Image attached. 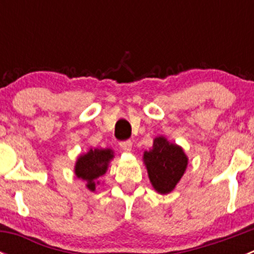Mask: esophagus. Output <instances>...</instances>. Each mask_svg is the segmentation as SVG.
<instances>
[{
  "label": "esophagus",
  "mask_w": 254,
  "mask_h": 254,
  "mask_svg": "<svg viewBox=\"0 0 254 254\" xmlns=\"http://www.w3.org/2000/svg\"><path fill=\"white\" fill-rule=\"evenodd\" d=\"M120 148L125 152H130L132 148V142L130 140H127V141H122L120 142Z\"/></svg>",
  "instance_id": "obj_1"
}]
</instances>
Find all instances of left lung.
<instances>
[{
  "label": "left lung",
  "instance_id": "left-lung-1",
  "mask_svg": "<svg viewBox=\"0 0 254 254\" xmlns=\"http://www.w3.org/2000/svg\"><path fill=\"white\" fill-rule=\"evenodd\" d=\"M143 163L155 190L160 194H168L176 188L186 172L188 157L181 146L158 136L153 140L152 148L143 152Z\"/></svg>",
  "mask_w": 254,
  "mask_h": 254
}]
</instances>
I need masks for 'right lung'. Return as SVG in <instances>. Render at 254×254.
I'll use <instances>...</instances> for the list:
<instances>
[{
	"label": "right lung",
	"mask_w": 254,
	"mask_h": 254,
	"mask_svg": "<svg viewBox=\"0 0 254 254\" xmlns=\"http://www.w3.org/2000/svg\"><path fill=\"white\" fill-rule=\"evenodd\" d=\"M114 157L111 148H91L87 153L81 155L76 161L75 175L77 178L87 182V188L91 191L96 190L97 179L108 170L109 162Z\"/></svg>",
	"instance_id": "add662e5"
}]
</instances>
